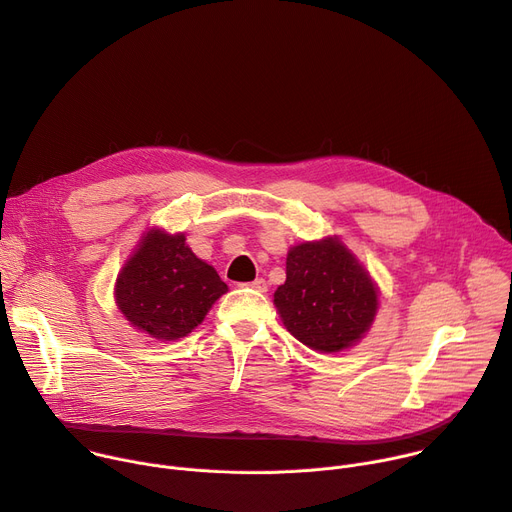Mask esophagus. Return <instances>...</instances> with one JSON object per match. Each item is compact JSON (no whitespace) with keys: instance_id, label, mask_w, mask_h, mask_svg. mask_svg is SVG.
Masks as SVG:
<instances>
[{"instance_id":"34e87169","label":"esophagus","mask_w":512,"mask_h":512,"mask_svg":"<svg viewBox=\"0 0 512 512\" xmlns=\"http://www.w3.org/2000/svg\"><path fill=\"white\" fill-rule=\"evenodd\" d=\"M244 287H250V289H254V291H258V293H266V291H268V283H266L264 279H256V281H252V283H246Z\"/></svg>"}]
</instances>
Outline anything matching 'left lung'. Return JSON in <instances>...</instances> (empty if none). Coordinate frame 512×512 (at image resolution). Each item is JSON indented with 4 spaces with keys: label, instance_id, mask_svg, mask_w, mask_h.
<instances>
[{
    "label": "left lung",
    "instance_id": "obj_1",
    "mask_svg": "<svg viewBox=\"0 0 512 512\" xmlns=\"http://www.w3.org/2000/svg\"><path fill=\"white\" fill-rule=\"evenodd\" d=\"M274 305L299 342L340 352L371 328L379 297L359 260L338 238H326L289 250L287 281L274 291Z\"/></svg>",
    "mask_w": 512,
    "mask_h": 512
}]
</instances>
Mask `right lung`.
Instances as JSON below:
<instances>
[{"mask_svg":"<svg viewBox=\"0 0 512 512\" xmlns=\"http://www.w3.org/2000/svg\"><path fill=\"white\" fill-rule=\"evenodd\" d=\"M227 293L217 270L196 258L184 233L149 229L116 277L114 297L123 316L143 334L178 340L199 326Z\"/></svg>","mask_w":512,"mask_h":512,"instance_id":"right-lung-1","label":"right lung"}]
</instances>
